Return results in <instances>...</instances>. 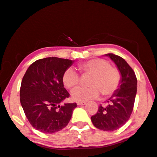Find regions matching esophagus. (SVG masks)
<instances>
[{
  "mask_svg": "<svg viewBox=\"0 0 157 157\" xmlns=\"http://www.w3.org/2000/svg\"><path fill=\"white\" fill-rule=\"evenodd\" d=\"M77 104L78 105H86V102H77Z\"/></svg>",
  "mask_w": 157,
  "mask_h": 157,
  "instance_id": "obj_1",
  "label": "esophagus"
}]
</instances>
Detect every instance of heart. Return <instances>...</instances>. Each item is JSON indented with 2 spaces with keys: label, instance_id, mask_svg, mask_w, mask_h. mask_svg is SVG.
Wrapping results in <instances>:
<instances>
[{
  "label": "heart",
  "instance_id": "1",
  "mask_svg": "<svg viewBox=\"0 0 157 157\" xmlns=\"http://www.w3.org/2000/svg\"><path fill=\"white\" fill-rule=\"evenodd\" d=\"M83 75H91L89 88L79 87L71 92V98L75 101L83 102L102 96L112 95L121 81V75L117 68L112 67L108 60L101 58L91 59L78 65ZM80 76L72 68H68L62 77L63 83L66 88L72 89L80 84Z\"/></svg>",
  "mask_w": 157,
  "mask_h": 157
}]
</instances>
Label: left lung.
I'll list each match as a JSON object with an SVG mask.
<instances>
[{
	"label": "left lung",
	"instance_id": "obj_1",
	"mask_svg": "<svg viewBox=\"0 0 157 157\" xmlns=\"http://www.w3.org/2000/svg\"><path fill=\"white\" fill-rule=\"evenodd\" d=\"M105 55L109 57L117 66L121 81L117 91L106 100L108 105H100L96 114L91 119L97 128L113 131L121 128L130 118L136 94L137 80L134 71L123 58L111 53Z\"/></svg>",
	"mask_w": 157,
	"mask_h": 157
}]
</instances>
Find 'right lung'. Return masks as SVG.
Returning a JSON list of instances; mask_svg holds the SVG:
<instances>
[{
  "mask_svg": "<svg viewBox=\"0 0 157 157\" xmlns=\"http://www.w3.org/2000/svg\"><path fill=\"white\" fill-rule=\"evenodd\" d=\"M74 61L46 57L35 61L26 70L20 90L21 104L32 127L44 134L64 128L71 118L75 103H60L69 97L62 77Z\"/></svg>",
  "mask_w": 157,
  "mask_h": 157,
  "instance_id": "1",
  "label": "right lung"
}]
</instances>
